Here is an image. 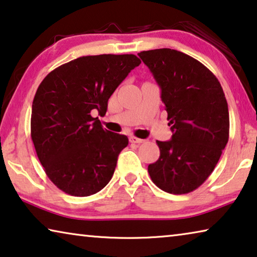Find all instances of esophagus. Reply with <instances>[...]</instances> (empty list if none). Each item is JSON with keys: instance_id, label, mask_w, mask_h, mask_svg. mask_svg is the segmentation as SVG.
Instances as JSON below:
<instances>
[{"instance_id": "esophagus-1", "label": "esophagus", "mask_w": 257, "mask_h": 257, "mask_svg": "<svg viewBox=\"0 0 257 257\" xmlns=\"http://www.w3.org/2000/svg\"><path fill=\"white\" fill-rule=\"evenodd\" d=\"M129 141H130V143H133V144H142V143H144V142H145L144 140L137 139V137H135V136H130Z\"/></svg>"}]
</instances>
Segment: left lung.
<instances>
[{
	"label": "left lung",
	"mask_w": 257,
	"mask_h": 257,
	"mask_svg": "<svg viewBox=\"0 0 257 257\" xmlns=\"http://www.w3.org/2000/svg\"><path fill=\"white\" fill-rule=\"evenodd\" d=\"M162 90L171 141H157L160 157L148 172L153 183L174 195L197 189L226 147L229 115L223 87L208 68L171 48L139 53Z\"/></svg>",
	"instance_id": "left-lung-1"
}]
</instances>
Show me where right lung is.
Returning <instances> with one entry per match:
<instances>
[{
  "mask_svg": "<svg viewBox=\"0 0 257 257\" xmlns=\"http://www.w3.org/2000/svg\"><path fill=\"white\" fill-rule=\"evenodd\" d=\"M141 60L134 54L82 56L46 76L34 95L31 137L49 180L71 196H90L110 181L125 135L102 128L107 102Z\"/></svg>",
  "mask_w": 257,
  "mask_h": 257,
  "instance_id": "add662e5",
  "label": "right lung"
}]
</instances>
